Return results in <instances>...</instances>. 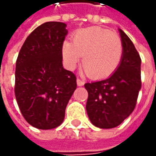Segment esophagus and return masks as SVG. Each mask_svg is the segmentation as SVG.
<instances>
[{"label":"esophagus","mask_w":156,"mask_h":156,"mask_svg":"<svg viewBox=\"0 0 156 156\" xmlns=\"http://www.w3.org/2000/svg\"><path fill=\"white\" fill-rule=\"evenodd\" d=\"M76 82H77V86H79V87H82V86L85 84L84 81L82 80H80V79H79V78H77Z\"/></svg>","instance_id":"obj_1"}]
</instances>
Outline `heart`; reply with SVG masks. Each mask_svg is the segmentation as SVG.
I'll use <instances>...</instances> for the list:
<instances>
[{
    "label": "heart",
    "mask_w": 156,
    "mask_h": 156,
    "mask_svg": "<svg viewBox=\"0 0 156 156\" xmlns=\"http://www.w3.org/2000/svg\"><path fill=\"white\" fill-rule=\"evenodd\" d=\"M123 48L120 37L100 27L80 30L73 42L64 41L62 55L69 69H74L83 56L84 71L92 78L103 79L115 71L122 58Z\"/></svg>",
    "instance_id": "obj_1"
}]
</instances>
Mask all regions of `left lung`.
I'll list each match as a JSON object with an SVG mask.
<instances>
[{
    "label": "left lung",
    "mask_w": 156,
    "mask_h": 156,
    "mask_svg": "<svg viewBox=\"0 0 156 156\" xmlns=\"http://www.w3.org/2000/svg\"><path fill=\"white\" fill-rule=\"evenodd\" d=\"M119 32L123 48L120 65L109 78L85 84L89 119L103 129L116 127L129 116L141 89L140 56L125 32L121 29Z\"/></svg>",
    "instance_id": "8db88e82"
}]
</instances>
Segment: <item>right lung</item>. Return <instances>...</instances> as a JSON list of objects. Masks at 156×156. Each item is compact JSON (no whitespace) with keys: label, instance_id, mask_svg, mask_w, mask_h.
<instances>
[{"label":"right lung","instance_id":"right-lung-1","mask_svg":"<svg viewBox=\"0 0 156 156\" xmlns=\"http://www.w3.org/2000/svg\"><path fill=\"white\" fill-rule=\"evenodd\" d=\"M66 26L47 22L37 27L23 44L16 62V100L27 122L38 129L62 124L77 86L76 76L62 63Z\"/></svg>","mask_w":156,"mask_h":156}]
</instances>
